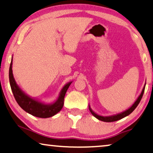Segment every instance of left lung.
Instances as JSON below:
<instances>
[{
    "label": "left lung",
    "instance_id": "obj_1",
    "mask_svg": "<svg viewBox=\"0 0 153 153\" xmlns=\"http://www.w3.org/2000/svg\"><path fill=\"white\" fill-rule=\"evenodd\" d=\"M145 86H146V83L144 84V86H143V88L142 91V92H141V93H140V95H139L137 99L135 100V102H134V104H133V105L130 107V108H128L127 110L123 111V112H122V113H117V114H116V115H110V116H102V115H98V114H97L96 113H95L94 111L91 109L90 105H88V108H89L90 112L91 113V114H92L93 116H94L95 117H96L97 120H99L100 121H102V122H115V121H117L119 120L122 119V118H124L125 117H126V116H128V115H130V114H131L134 110H135V109L136 108V107L138 106L139 103H140L141 100H142V98L143 92H144Z\"/></svg>",
    "mask_w": 153,
    "mask_h": 153
}]
</instances>
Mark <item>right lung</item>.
<instances>
[{"mask_svg":"<svg viewBox=\"0 0 153 153\" xmlns=\"http://www.w3.org/2000/svg\"><path fill=\"white\" fill-rule=\"evenodd\" d=\"M12 62L13 57L11 58L10 71H9V78H10L11 91L18 105L27 113L35 117L40 118L51 117L60 112L64 105V99H65V94L71 84L72 83V81L67 83L63 86L56 101L50 104H46L30 97L24 91H22L21 88L18 86L13 77Z\"/></svg>","mask_w":153,"mask_h":153,"instance_id":"1","label":"right lung"}]
</instances>
